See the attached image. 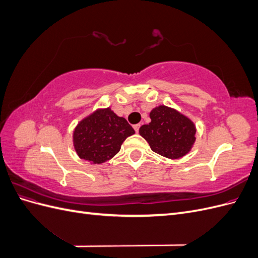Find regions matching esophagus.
Returning a JSON list of instances; mask_svg holds the SVG:
<instances>
[{
  "label": "esophagus",
  "mask_w": 258,
  "mask_h": 258,
  "mask_svg": "<svg viewBox=\"0 0 258 258\" xmlns=\"http://www.w3.org/2000/svg\"><path fill=\"white\" fill-rule=\"evenodd\" d=\"M140 127H141V124H140V123H138V124H135L134 128H135L136 132H139V129H140Z\"/></svg>",
  "instance_id": "esophagus-1"
}]
</instances>
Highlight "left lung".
<instances>
[{"label": "left lung", "mask_w": 258, "mask_h": 258, "mask_svg": "<svg viewBox=\"0 0 258 258\" xmlns=\"http://www.w3.org/2000/svg\"><path fill=\"white\" fill-rule=\"evenodd\" d=\"M151 122L140 128L152 151L163 157L178 159L189 153L196 141V126L174 108L159 105L150 113Z\"/></svg>", "instance_id": "obj_1"}]
</instances>
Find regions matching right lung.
I'll use <instances>...</instances> for the list:
<instances>
[{
	"mask_svg": "<svg viewBox=\"0 0 258 258\" xmlns=\"http://www.w3.org/2000/svg\"><path fill=\"white\" fill-rule=\"evenodd\" d=\"M132 135L135 130L123 117L117 116L110 107L99 108L77 124L73 144L81 159L97 165L113 158Z\"/></svg>",
	"mask_w": 258,
	"mask_h": 258,
	"instance_id": "obj_1",
	"label": "right lung"
}]
</instances>
